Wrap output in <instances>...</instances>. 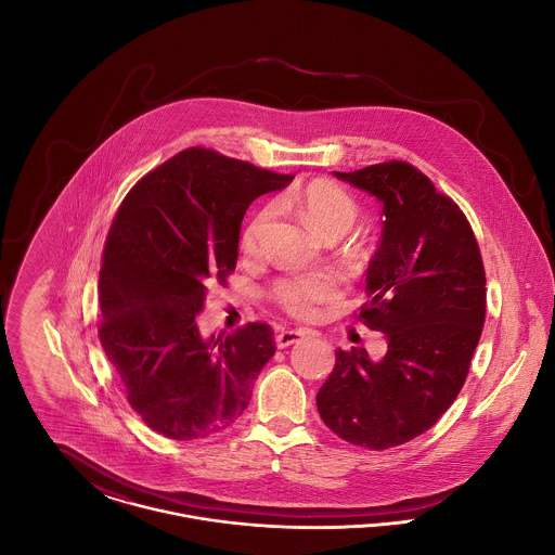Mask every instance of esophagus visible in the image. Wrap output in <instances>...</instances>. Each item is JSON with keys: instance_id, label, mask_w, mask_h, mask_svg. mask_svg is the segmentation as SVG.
Instances as JSON below:
<instances>
[{"instance_id": "esophagus-1", "label": "esophagus", "mask_w": 555, "mask_h": 555, "mask_svg": "<svg viewBox=\"0 0 555 555\" xmlns=\"http://www.w3.org/2000/svg\"><path fill=\"white\" fill-rule=\"evenodd\" d=\"M304 337H306L304 331H283V333L276 335V347H279V349H285V347H289V345L301 341Z\"/></svg>"}]
</instances>
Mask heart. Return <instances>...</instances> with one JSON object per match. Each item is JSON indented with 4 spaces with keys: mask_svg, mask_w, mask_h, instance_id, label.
Listing matches in <instances>:
<instances>
[{
    "mask_svg": "<svg viewBox=\"0 0 555 555\" xmlns=\"http://www.w3.org/2000/svg\"><path fill=\"white\" fill-rule=\"evenodd\" d=\"M295 208L301 218L320 233L322 237H344L351 231L358 220V206L349 193L341 186L314 181L304 186L295 199ZM270 218V210H262L245 229L243 233V249L245 254L258 251V238ZM272 299L291 317H314L320 306L333 301L337 297V281L326 272H306L279 279L272 285Z\"/></svg>",
    "mask_w": 555,
    "mask_h": 555,
    "instance_id": "heart-1",
    "label": "heart"
}]
</instances>
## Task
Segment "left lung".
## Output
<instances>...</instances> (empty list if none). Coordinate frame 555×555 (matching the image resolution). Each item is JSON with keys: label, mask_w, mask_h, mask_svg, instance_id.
<instances>
[{"label": "left lung", "mask_w": 555, "mask_h": 555, "mask_svg": "<svg viewBox=\"0 0 555 555\" xmlns=\"http://www.w3.org/2000/svg\"><path fill=\"white\" fill-rule=\"evenodd\" d=\"M333 175L383 206L360 318L385 333L387 351L372 360L364 347L339 349L318 412L347 443L396 448L437 423L466 380L485 324V268L466 216L414 166Z\"/></svg>", "instance_id": "8db88e82"}]
</instances>
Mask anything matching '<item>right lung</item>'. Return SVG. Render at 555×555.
<instances>
[{
    "label": "right lung",
    "mask_w": 555,
    "mask_h": 555,
    "mask_svg": "<svg viewBox=\"0 0 555 555\" xmlns=\"http://www.w3.org/2000/svg\"><path fill=\"white\" fill-rule=\"evenodd\" d=\"M291 175L191 147L132 186L107 233L100 341L132 410L152 430L193 441L245 412L276 347L268 324L204 337L195 317L237 264L249 204Z\"/></svg>",
    "instance_id": "obj_1"
}]
</instances>
